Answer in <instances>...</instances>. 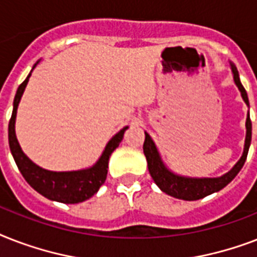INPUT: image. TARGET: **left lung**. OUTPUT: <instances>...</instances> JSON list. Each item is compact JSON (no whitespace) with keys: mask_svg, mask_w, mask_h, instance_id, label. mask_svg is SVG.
Returning <instances> with one entry per match:
<instances>
[{"mask_svg":"<svg viewBox=\"0 0 257 257\" xmlns=\"http://www.w3.org/2000/svg\"><path fill=\"white\" fill-rule=\"evenodd\" d=\"M231 70L232 74H233V81H235L236 86L239 88L244 102L249 108L247 92H245L244 86L241 85L239 72H237L236 66L232 62ZM245 129H247V133H245V141H244L243 155L240 157V160L233 165V168L231 171L227 172L225 175L220 176V177H187V176L177 175L175 172H172L164 164V161L161 159L160 152H159L155 141L152 140V137L145 132V141L144 145H143V149H144V155L147 157V163H148L149 173L152 176L153 181L167 195L176 197V199L187 200V201L203 199L205 196L212 195L215 192H219L220 189L227 187L228 184L235 179L237 173L240 172V169L243 168L245 160H247L248 149H249L252 139V122L251 118H249V110L247 113Z\"/></svg>","mask_w":257,"mask_h":257,"instance_id":"8db88e82","label":"left lung"}]
</instances>
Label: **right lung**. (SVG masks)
Wrapping results in <instances>:
<instances>
[{"instance_id":"right-lung-1","label":"right lung","mask_w":257,"mask_h":257,"mask_svg":"<svg viewBox=\"0 0 257 257\" xmlns=\"http://www.w3.org/2000/svg\"><path fill=\"white\" fill-rule=\"evenodd\" d=\"M37 61L30 70L29 76L25 78V81L18 86L16 97L13 101V113L9 121V147L10 152L13 155V159L17 164L18 169L24 176V179L28 181L30 187L34 191H37L40 195L53 201L65 204H77L82 203L85 200L90 199L100 187L105 183L106 175H108V163L109 157L113 151L120 145L125 131L128 126H124L120 132H117L114 136L105 145V149L98 157V160L89 168L80 169V171H68V172H54L48 171L37 164H34L25 153L22 152L21 147L18 144L17 136H16V116H17L18 104L21 101L29 77L32 72L37 66Z\"/></svg>"}]
</instances>
